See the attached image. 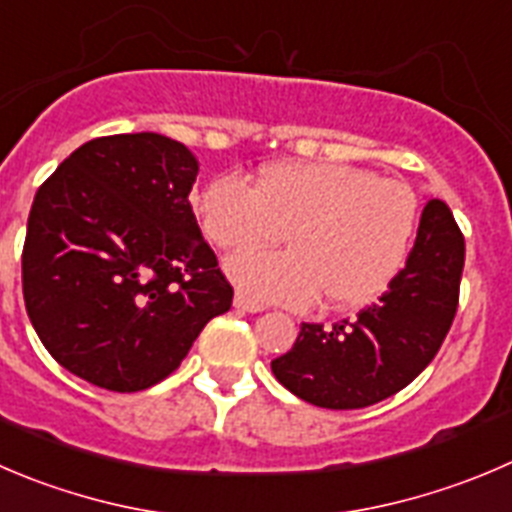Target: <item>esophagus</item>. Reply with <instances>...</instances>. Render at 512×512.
<instances>
[{"label":"esophagus","mask_w":512,"mask_h":512,"mask_svg":"<svg viewBox=\"0 0 512 512\" xmlns=\"http://www.w3.org/2000/svg\"><path fill=\"white\" fill-rule=\"evenodd\" d=\"M233 306H236L238 311H248V314H259V311H264V304L248 299V296L241 294V291H238V294L233 296Z\"/></svg>","instance_id":"1"}]
</instances>
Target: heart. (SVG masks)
<instances>
[{
    "label": "heart",
    "instance_id": "1",
    "mask_svg": "<svg viewBox=\"0 0 512 512\" xmlns=\"http://www.w3.org/2000/svg\"><path fill=\"white\" fill-rule=\"evenodd\" d=\"M410 186L344 163L271 165L248 186L218 175L198 196L206 236L228 251L289 241V251L238 253L226 274L253 301L359 309L387 291L417 228Z\"/></svg>",
    "mask_w": 512,
    "mask_h": 512
}]
</instances>
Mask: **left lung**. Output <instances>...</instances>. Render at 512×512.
I'll return each instance as SVG.
<instances>
[{
  "label": "left lung",
  "mask_w": 512,
  "mask_h": 512,
  "mask_svg": "<svg viewBox=\"0 0 512 512\" xmlns=\"http://www.w3.org/2000/svg\"><path fill=\"white\" fill-rule=\"evenodd\" d=\"M465 238L442 201L422 211L415 246L377 304L332 326L301 324L274 377L309 405L359 410L405 389L445 342L457 311Z\"/></svg>",
  "instance_id": "8db88e82"
}]
</instances>
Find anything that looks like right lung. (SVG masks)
Segmentation results:
<instances>
[{
  "mask_svg": "<svg viewBox=\"0 0 512 512\" xmlns=\"http://www.w3.org/2000/svg\"><path fill=\"white\" fill-rule=\"evenodd\" d=\"M198 158L158 133L80 145L34 196L22 251L29 321L57 364L140 392L180 367L233 289L188 196Z\"/></svg>",
  "mask_w": 512,
  "mask_h": 512,
  "instance_id": "right-lung-1",
  "label": "right lung"
}]
</instances>
